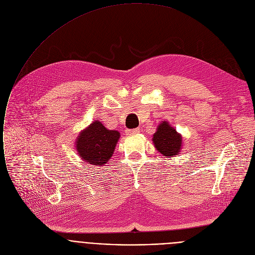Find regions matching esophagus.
<instances>
[{
	"mask_svg": "<svg viewBox=\"0 0 255 255\" xmlns=\"http://www.w3.org/2000/svg\"><path fill=\"white\" fill-rule=\"evenodd\" d=\"M127 134L128 135H131V134H134V133H137L139 132V128H132V129H127Z\"/></svg>",
	"mask_w": 255,
	"mask_h": 255,
	"instance_id": "obj_1",
	"label": "esophagus"
}]
</instances>
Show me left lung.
<instances>
[{"label": "left lung", "instance_id": "8db88e82", "mask_svg": "<svg viewBox=\"0 0 255 255\" xmlns=\"http://www.w3.org/2000/svg\"><path fill=\"white\" fill-rule=\"evenodd\" d=\"M156 148L166 157L176 156L182 146V137L167 122H163L152 137Z\"/></svg>", "mask_w": 255, "mask_h": 255}]
</instances>
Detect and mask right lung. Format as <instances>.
Returning <instances> with one entry per match:
<instances>
[{"instance_id":"add662e5","label":"right lung","mask_w":255,"mask_h":255,"mask_svg":"<svg viewBox=\"0 0 255 255\" xmlns=\"http://www.w3.org/2000/svg\"><path fill=\"white\" fill-rule=\"evenodd\" d=\"M119 138V131L107 129L96 121L79 134L76 149L82 160L88 164L104 165L113 156Z\"/></svg>"}]
</instances>
